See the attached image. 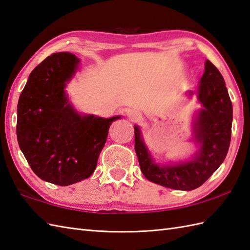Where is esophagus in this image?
<instances>
[{
  "instance_id": "34e87169",
  "label": "esophagus",
  "mask_w": 250,
  "mask_h": 250,
  "mask_svg": "<svg viewBox=\"0 0 250 250\" xmlns=\"http://www.w3.org/2000/svg\"><path fill=\"white\" fill-rule=\"evenodd\" d=\"M127 115H128V118L131 120V121H137L140 119L141 116V113L139 112V111L137 110H130L128 113H127Z\"/></svg>"
}]
</instances>
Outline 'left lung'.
<instances>
[{"label":"left lung","instance_id":"obj_1","mask_svg":"<svg viewBox=\"0 0 250 250\" xmlns=\"http://www.w3.org/2000/svg\"><path fill=\"white\" fill-rule=\"evenodd\" d=\"M198 99L203 108L193 123V132L200 148L189 162L156 164L142 140L139 127L135 126V151L142 173L148 181L172 189L192 190L223 164L231 140L232 103L223 76L208 60L199 84Z\"/></svg>","mask_w":250,"mask_h":250}]
</instances>
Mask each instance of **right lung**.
<instances>
[{
    "label": "right lung",
    "instance_id": "right-lung-1",
    "mask_svg": "<svg viewBox=\"0 0 250 250\" xmlns=\"http://www.w3.org/2000/svg\"><path fill=\"white\" fill-rule=\"evenodd\" d=\"M80 60L53 53L37 65L19 97L17 139L34 173L55 185L87 179L107 141L110 119L80 115L68 103L65 86Z\"/></svg>",
    "mask_w": 250,
    "mask_h": 250
}]
</instances>
